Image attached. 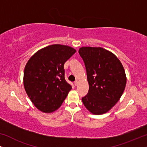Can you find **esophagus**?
I'll list each match as a JSON object with an SVG mask.
<instances>
[{
    "instance_id": "1",
    "label": "esophagus",
    "mask_w": 147,
    "mask_h": 147,
    "mask_svg": "<svg viewBox=\"0 0 147 147\" xmlns=\"http://www.w3.org/2000/svg\"><path fill=\"white\" fill-rule=\"evenodd\" d=\"M78 84H79V81H78V80H76V81L74 82V85H75L76 86H78Z\"/></svg>"
}]
</instances>
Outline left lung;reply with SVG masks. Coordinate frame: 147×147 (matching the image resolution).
<instances>
[{
	"instance_id": "left-lung-1",
	"label": "left lung",
	"mask_w": 147,
	"mask_h": 147,
	"mask_svg": "<svg viewBox=\"0 0 147 147\" xmlns=\"http://www.w3.org/2000/svg\"><path fill=\"white\" fill-rule=\"evenodd\" d=\"M79 53L85 63L89 91L82 98L94 114L109 111L120 100L126 84L123 65L117 57L102 47H82Z\"/></svg>"
}]
</instances>
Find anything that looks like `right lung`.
I'll return each instance as SVG.
<instances>
[{"label": "right lung", "mask_w": 147, "mask_h": 147, "mask_svg": "<svg viewBox=\"0 0 147 147\" xmlns=\"http://www.w3.org/2000/svg\"><path fill=\"white\" fill-rule=\"evenodd\" d=\"M76 52L69 46L54 44L39 50L27 61L24 70V87L40 111H55L67 97L71 86L65 80L63 65Z\"/></svg>", "instance_id": "1"}]
</instances>
